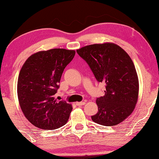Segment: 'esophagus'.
<instances>
[{"mask_svg":"<svg viewBox=\"0 0 159 159\" xmlns=\"http://www.w3.org/2000/svg\"><path fill=\"white\" fill-rule=\"evenodd\" d=\"M85 104V102H76V105L78 106H83Z\"/></svg>","mask_w":159,"mask_h":159,"instance_id":"esophagus-1","label":"esophagus"}]
</instances>
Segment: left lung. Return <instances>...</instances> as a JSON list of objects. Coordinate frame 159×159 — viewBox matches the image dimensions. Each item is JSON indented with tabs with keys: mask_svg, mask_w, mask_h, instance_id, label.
Masks as SVG:
<instances>
[{
	"mask_svg": "<svg viewBox=\"0 0 159 159\" xmlns=\"http://www.w3.org/2000/svg\"><path fill=\"white\" fill-rule=\"evenodd\" d=\"M77 53L90 66L97 81L105 84L104 96L98 98L94 122L115 126L125 120L138 102L139 80L133 61L125 50L113 43L86 45Z\"/></svg>",
	"mask_w": 159,
	"mask_h": 159,
	"instance_id": "1",
	"label": "left lung"
}]
</instances>
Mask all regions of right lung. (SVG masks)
<instances>
[{"mask_svg": "<svg viewBox=\"0 0 159 159\" xmlns=\"http://www.w3.org/2000/svg\"><path fill=\"white\" fill-rule=\"evenodd\" d=\"M75 50L53 48L38 51L26 60L17 82L19 103L30 123L43 129H56L67 122L72 106L58 101L54 95Z\"/></svg>", "mask_w": 159, "mask_h": 159, "instance_id": "add662e5", "label": "right lung"}]
</instances>
